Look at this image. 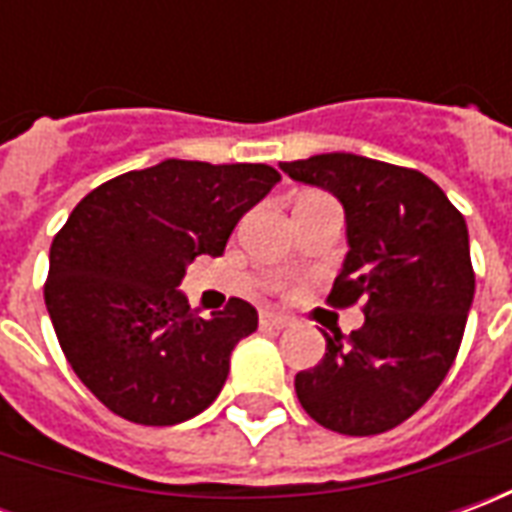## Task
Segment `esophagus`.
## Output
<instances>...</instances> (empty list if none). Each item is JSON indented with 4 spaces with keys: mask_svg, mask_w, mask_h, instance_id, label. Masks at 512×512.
I'll use <instances>...</instances> for the list:
<instances>
[{
    "mask_svg": "<svg viewBox=\"0 0 512 512\" xmlns=\"http://www.w3.org/2000/svg\"><path fill=\"white\" fill-rule=\"evenodd\" d=\"M260 326L263 329H285L290 326L288 315H279V312H260Z\"/></svg>",
    "mask_w": 512,
    "mask_h": 512,
    "instance_id": "34e87169",
    "label": "esophagus"
}]
</instances>
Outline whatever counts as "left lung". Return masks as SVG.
I'll list each match as a JSON object with an SVG mask.
<instances>
[{
	"label": "left lung",
	"mask_w": 512,
	"mask_h": 512,
	"mask_svg": "<svg viewBox=\"0 0 512 512\" xmlns=\"http://www.w3.org/2000/svg\"><path fill=\"white\" fill-rule=\"evenodd\" d=\"M279 167L343 202L351 249L326 301L365 312L362 329L323 334L321 362L296 373L301 408L345 436L392 430L428 403L461 348L474 299L463 213L428 175L376 158Z\"/></svg>",
	"instance_id": "1"
}]
</instances>
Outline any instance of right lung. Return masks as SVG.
I'll return each instance as SVG.
<instances>
[{
    "label": "right lung",
    "instance_id": "obj_1",
    "mask_svg": "<svg viewBox=\"0 0 512 512\" xmlns=\"http://www.w3.org/2000/svg\"><path fill=\"white\" fill-rule=\"evenodd\" d=\"M277 180L268 164L167 158L101 183L54 235L46 310L73 373L117 417L178 425L222 392L257 310L230 299L200 318L178 285Z\"/></svg>",
    "mask_w": 512,
    "mask_h": 512
}]
</instances>
